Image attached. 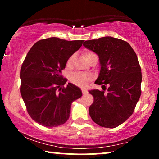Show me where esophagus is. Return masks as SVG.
Wrapping results in <instances>:
<instances>
[{
	"mask_svg": "<svg viewBox=\"0 0 159 159\" xmlns=\"http://www.w3.org/2000/svg\"><path fill=\"white\" fill-rule=\"evenodd\" d=\"M81 91H82L83 95H86V94L88 93V91L87 90H85V89H82Z\"/></svg>",
	"mask_w": 159,
	"mask_h": 159,
	"instance_id": "34e87169",
	"label": "esophagus"
}]
</instances>
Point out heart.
Masks as SVG:
<instances>
[{"mask_svg": "<svg viewBox=\"0 0 159 159\" xmlns=\"http://www.w3.org/2000/svg\"><path fill=\"white\" fill-rule=\"evenodd\" d=\"M83 56L86 60H87L88 62L93 60L94 57H98L96 54L93 52L91 50H85L83 53ZM74 59V55H72L70 57L68 60L66 61V66L67 68H70L72 66V64H73V61ZM90 80V77L87 76V75L82 74H74L71 75V77H70V80L71 82L73 83V84L76 85L79 87H85L87 85L88 81Z\"/></svg>", "mask_w": 159, "mask_h": 159, "instance_id": "b5f03b06", "label": "heart"}]
</instances>
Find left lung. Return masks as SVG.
Instances as JSON below:
<instances>
[{"label": "left lung", "mask_w": 159, "mask_h": 159, "mask_svg": "<svg viewBox=\"0 0 159 159\" xmlns=\"http://www.w3.org/2000/svg\"><path fill=\"white\" fill-rule=\"evenodd\" d=\"M83 45L99 56L101 69L96 84L109 85L107 93L89 91L94 98L89 107L90 117L102 127H117L133 114L140 98L142 72L138 57L128 42L111 36L86 41Z\"/></svg>", "instance_id": "1"}]
</instances>
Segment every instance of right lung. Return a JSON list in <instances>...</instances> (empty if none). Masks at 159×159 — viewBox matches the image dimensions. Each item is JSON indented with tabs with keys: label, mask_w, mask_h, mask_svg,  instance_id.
<instances>
[{
	"label": "right lung",
	"mask_w": 159,
	"mask_h": 159,
	"mask_svg": "<svg viewBox=\"0 0 159 159\" xmlns=\"http://www.w3.org/2000/svg\"><path fill=\"white\" fill-rule=\"evenodd\" d=\"M83 40L68 41L52 37L36 42L21 67L20 92L26 111L34 121L53 128L69 119L71 103L82 95L79 88L61 76L66 61Z\"/></svg>",
	"instance_id": "1"
}]
</instances>
